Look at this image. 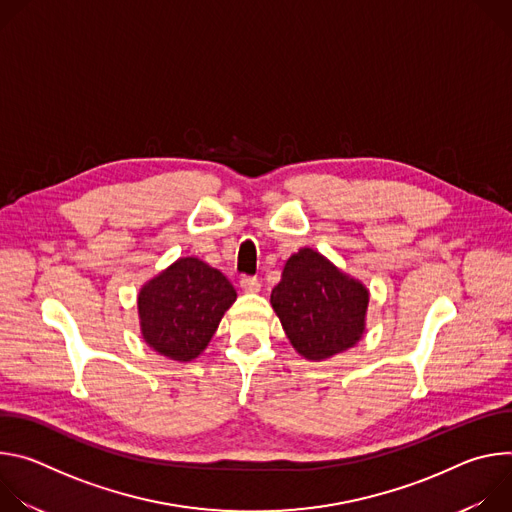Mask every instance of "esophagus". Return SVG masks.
Segmentation results:
<instances>
[{
    "label": "esophagus",
    "instance_id": "34e87169",
    "mask_svg": "<svg viewBox=\"0 0 512 512\" xmlns=\"http://www.w3.org/2000/svg\"><path fill=\"white\" fill-rule=\"evenodd\" d=\"M241 287H243V291H247V294H257V291L261 289V283L257 277L245 275V277H241Z\"/></svg>",
    "mask_w": 512,
    "mask_h": 512
}]
</instances>
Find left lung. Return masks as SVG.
I'll use <instances>...</instances> for the list:
<instances>
[{
    "label": "left lung",
    "mask_w": 512,
    "mask_h": 512,
    "mask_svg": "<svg viewBox=\"0 0 512 512\" xmlns=\"http://www.w3.org/2000/svg\"><path fill=\"white\" fill-rule=\"evenodd\" d=\"M271 306L291 346L318 362L362 338L369 289L304 247L285 261L281 281L271 291Z\"/></svg>",
    "instance_id": "8db88e82"
}]
</instances>
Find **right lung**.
I'll use <instances>...</instances> for the list:
<instances>
[{"label":"right lung","instance_id":"1","mask_svg":"<svg viewBox=\"0 0 512 512\" xmlns=\"http://www.w3.org/2000/svg\"><path fill=\"white\" fill-rule=\"evenodd\" d=\"M231 281L196 257H182L139 289L141 336L170 360L196 358L235 304Z\"/></svg>","mask_w":512,"mask_h":512}]
</instances>
